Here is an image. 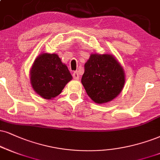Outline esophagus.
Listing matches in <instances>:
<instances>
[{
  "label": "esophagus",
  "instance_id": "1",
  "mask_svg": "<svg viewBox=\"0 0 160 160\" xmlns=\"http://www.w3.org/2000/svg\"><path fill=\"white\" fill-rule=\"evenodd\" d=\"M72 77H73V78L75 80H78L79 79V74L78 73V72L77 71H75V72L72 73Z\"/></svg>",
  "mask_w": 160,
  "mask_h": 160
}]
</instances>
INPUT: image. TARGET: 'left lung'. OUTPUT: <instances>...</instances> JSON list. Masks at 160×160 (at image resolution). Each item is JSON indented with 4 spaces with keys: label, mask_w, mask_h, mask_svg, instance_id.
I'll return each mask as SVG.
<instances>
[{
    "label": "left lung",
    "mask_w": 160,
    "mask_h": 160,
    "mask_svg": "<svg viewBox=\"0 0 160 160\" xmlns=\"http://www.w3.org/2000/svg\"><path fill=\"white\" fill-rule=\"evenodd\" d=\"M123 68L114 56L92 54L84 64L82 83L87 94L97 104L107 103L123 89L125 82Z\"/></svg>",
    "instance_id": "8db88e82"
}]
</instances>
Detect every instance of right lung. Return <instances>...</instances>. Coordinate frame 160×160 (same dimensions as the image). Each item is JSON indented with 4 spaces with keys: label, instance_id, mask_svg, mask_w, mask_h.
I'll return each mask as SVG.
<instances>
[{
    "label": "right lung",
    "instance_id": "right-lung-1",
    "mask_svg": "<svg viewBox=\"0 0 160 160\" xmlns=\"http://www.w3.org/2000/svg\"><path fill=\"white\" fill-rule=\"evenodd\" d=\"M72 78L68 67L57 54L42 53L37 57L30 70L31 85L45 99L58 96Z\"/></svg>",
    "mask_w": 160,
    "mask_h": 160
}]
</instances>
